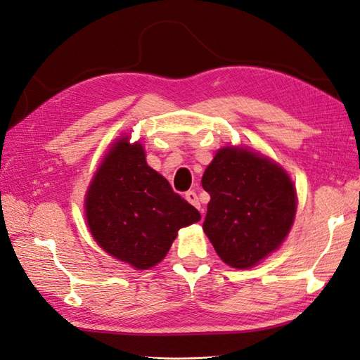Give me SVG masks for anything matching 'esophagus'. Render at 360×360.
Instances as JSON below:
<instances>
[{"mask_svg":"<svg viewBox=\"0 0 360 360\" xmlns=\"http://www.w3.org/2000/svg\"><path fill=\"white\" fill-rule=\"evenodd\" d=\"M186 199L188 200V202H190L191 205H193V207H196V208H198V210H200V212H202V208H200V204H199V199H198V195L195 193V191H193V190H191V191H187V193H186Z\"/></svg>","mask_w":360,"mask_h":360,"instance_id":"1","label":"esophagus"}]
</instances>
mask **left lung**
I'll return each instance as SVG.
<instances>
[{
	"label": "left lung",
	"instance_id": "8db88e82",
	"mask_svg": "<svg viewBox=\"0 0 360 360\" xmlns=\"http://www.w3.org/2000/svg\"><path fill=\"white\" fill-rule=\"evenodd\" d=\"M202 187L210 195L202 229L230 266L256 265L288 235L296 191L288 174L266 158L222 148L207 167Z\"/></svg>",
	"mask_w": 360,
	"mask_h": 360
}]
</instances>
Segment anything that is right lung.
Wrapping results in <instances>:
<instances>
[{"label": "right lung", "instance_id": "obj_1", "mask_svg": "<svg viewBox=\"0 0 360 360\" xmlns=\"http://www.w3.org/2000/svg\"><path fill=\"white\" fill-rule=\"evenodd\" d=\"M86 216L108 255L147 270L161 262L178 230L200 214L150 169L141 144L127 138L112 147L87 191Z\"/></svg>", "mask_w": 360, "mask_h": 360}]
</instances>
